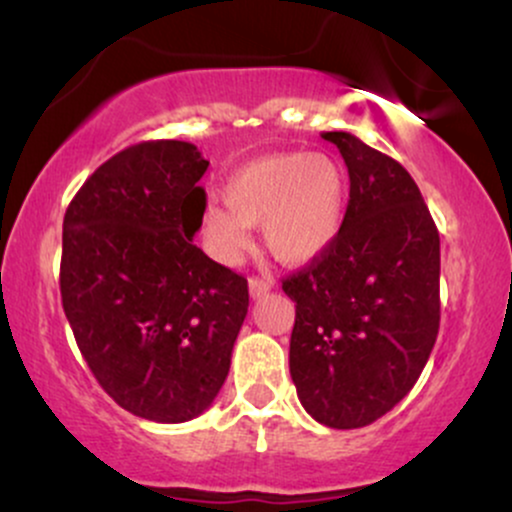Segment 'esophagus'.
Listing matches in <instances>:
<instances>
[{"label":"esophagus","instance_id":"esophagus-1","mask_svg":"<svg viewBox=\"0 0 512 512\" xmlns=\"http://www.w3.org/2000/svg\"><path fill=\"white\" fill-rule=\"evenodd\" d=\"M248 286H250V296H252V298H262L264 293L272 291V281L260 279V276H250Z\"/></svg>","mask_w":512,"mask_h":512}]
</instances>
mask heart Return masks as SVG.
<instances>
[{
  "mask_svg": "<svg viewBox=\"0 0 512 512\" xmlns=\"http://www.w3.org/2000/svg\"><path fill=\"white\" fill-rule=\"evenodd\" d=\"M228 212L216 204L202 211V231L214 255L238 262L250 248V228L276 260L305 264L342 233L349 207V175L330 154L286 151L245 163L221 190Z\"/></svg>",
  "mask_w": 512,
  "mask_h": 512,
  "instance_id": "b5f03b06",
  "label": "heart"
}]
</instances>
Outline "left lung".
<instances>
[{"instance_id":"obj_1","label":"left lung","mask_w":512,"mask_h":512,"mask_svg":"<svg viewBox=\"0 0 512 512\" xmlns=\"http://www.w3.org/2000/svg\"><path fill=\"white\" fill-rule=\"evenodd\" d=\"M349 168V207L332 248L281 289L296 303L289 368L320 424L361 428L419 380L440 325V238L395 158L349 132H322Z\"/></svg>"}]
</instances>
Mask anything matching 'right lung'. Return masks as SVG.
Returning <instances> with one entry per match:
<instances>
[{
    "label": "right lung",
    "instance_id": "obj_1",
    "mask_svg": "<svg viewBox=\"0 0 512 512\" xmlns=\"http://www.w3.org/2000/svg\"><path fill=\"white\" fill-rule=\"evenodd\" d=\"M195 144L120 151L69 202L60 291L81 356L122 409L182 424L219 395L248 279L192 243L207 209Z\"/></svg>",
    "mask_w": 512,
    "mask_h": 512
}]
</instances>
